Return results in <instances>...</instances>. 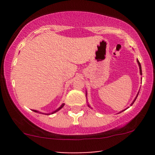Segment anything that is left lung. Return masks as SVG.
<instances>
[{
	"label": "left lung",
	"instance_id": "8db88e82",
	"mask_svg": "<svg viewBox=\"0 0 155 155\" xmlns=\"http://www.w3.org/2000/svg\"><path fill=\"white\" fill-rule=\"evenodd\" d=\"M137 63H138V66H139V70H140V75H142V71H141V65H140V63H139V61H138V60H137ZM138 93H139V92H138V94H137L136 97H135V99H134V100H133V103H132V104H130V106H132V105L133 104V103H134V102H135V101H136V100L137 97H138ZM87 91H86V97H87ZM88 106H89V107H90V105H89V104H88ZM90 108H91V107H90ZM126 109H127V108H126ZM126 109H124V110H126ZM124 110H122V111H121L120 112V113H121V112H122V111H124Z\"/></svg>",
	"mask_w": 155,
	"mask_h": 155
}]
</instances>
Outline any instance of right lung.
I'll list each match as a JSON object with an SVG mask.
<instances>
[{
    "mask_svg": "<svg viewBox=\"0 0 155 155\" xmlns=\"http://www.w3.org/2000/svg\"><path fill=\"white\" fill-rule=\"evenodd\" d=\"M64 105H65V104H61V106H60V107L58 108H57L56 110H54V111L50 112V113H47H47H42V112H40V111H36V110H33V111H34V112H37V113H39V114H46V115H50V114H53L56 113V112H58V111H59V110L61 109V108H63V106H64Z\"/></svg>",
    "mask_w": 155,
    "mask_h": 155,
    "instance_id": "1",
    "label": "right lung"
}]
</instances>
